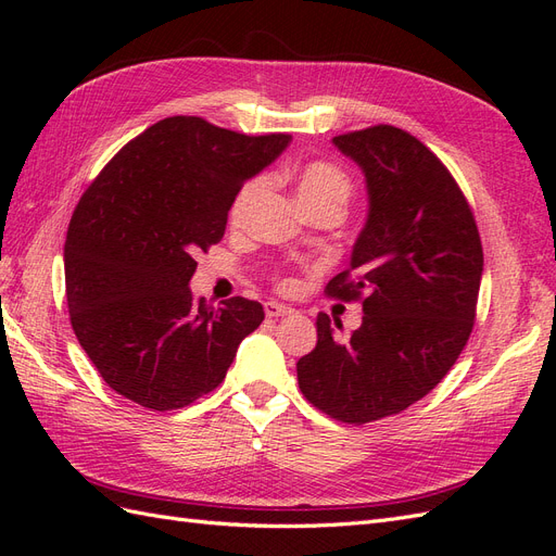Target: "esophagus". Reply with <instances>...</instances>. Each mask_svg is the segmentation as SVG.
Wrapping results in <instances>:
<instances>
[{"label": "esophagus", "mask_w": 556, "mask_h": 556, "mask_svg": "<svg viewBox=\"0 0 556 556\" xmlns=\"http://www.w3.org/2000/svg\"><path fill=\"white\" fill-rule=\"evenodd\" d=\"M264 313H266V317H282V315H290L292 308L278 304V301H266Z\"/></svg>", "instance_id": "obj_1"}]
</instances>
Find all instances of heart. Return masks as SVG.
I'll list each match as a JSON object with an SVG mask.
<instances>
[{"label":"heart","mask_w":556,"mask_h":556,"mask_svg":"<svg viewBox=\"0 0 556 556\" xmlns=\"http://www.w3.org/2000/svg\"><path fill=\"white\" fill-rule=\"evenodd\" d=\"M268 180L264 176H255L245 180L239 192L233 194L229 206V223L233 227H245L257 208ZM296 197L311 215L319 211H339L343 213L355 194V178L350 176L345 166L331 160H311L299 166L294 174Z\"/></svg>","instance_id":"b5f03b06"}]
</instances>
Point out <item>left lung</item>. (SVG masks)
<instances>
[{
    "label": "left lung",
    "mask_w": 556,
    "mask_h": 556,
    "mask_svg": "<svg viewBox=\"0 0 556 556\" xmlns=\"http://www.w3.org/2000/svg\"><path fill=\"white\" fill-rule=\"evenodd\" d=\"M366 176L368 217L350 266L325 294L362 301V327L336 339L317 315V345L296 362L299 390L348 425L396 415L427 396L476 323L482 243L447 166L406 129L374 125L333 137ZM341 329V325H339Z\"/></svg>",
    "instance_id": "1"
}]
</instances>
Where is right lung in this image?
<instances>
[{
    "label": "right lung",
    "mask_w": 556,
    "mask_h": 556,
    "mask_svg": "<svg viewBox=\"0 0 556 556\" xmlns=\"http://www.w3.org/2000/svg\"><path fill=\"white\" fill-rule=\"evenodd\" d=\"M288 134L248 137L174 115L131 139L83 192L64 243L66 306L80 348L121 396L176 410L213 392L264 308L194 299L199 252L220 243L241 185Z\"/></svg>",
    "instance_id": "obj_1"
}]
</instances>
